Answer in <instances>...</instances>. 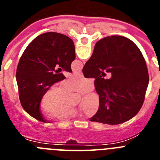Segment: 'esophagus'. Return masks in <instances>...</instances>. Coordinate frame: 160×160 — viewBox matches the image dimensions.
I'll return each mask as SVG.
<instances>
[{"instance_id": "1", "label": "esophagus", "mask_w": 160, "mask_h": 160, "mask_svg": "<svg viewBox=\"0 0 160 160\" xmlns=\"http://www.w3.org/2000/svg\"><path fill=\"white\" fill-rule=\"evenodd\" d=\"M76 74H78V75H80V76H82L83 74H82V72L81 71V70H80V71H78V72H76Z\"/></svg>"}]
</instances>
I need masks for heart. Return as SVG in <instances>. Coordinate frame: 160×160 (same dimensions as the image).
<instances>
[{
	"label": "heart",
	"instance_id": "heart-1",
	"mask_svg": "<svg viewBox=\"0 0 160 160\" xmlns=\"http://www.w3.org/2000/svg\"><path fill=\"white\" fill-rule=\"evenodd\" d=\"M93 87L90 79L77 75L64 82L62 88L60 85L55 84L47 89L41 100L42 111L50 114V116L58 119L75 118L82 114H95L99 108V97L96 93L90 92L82 97L80 106L72 104L73 92L84 93Z\"/></svg>",
	"mask_w": 160,
	"mask_h": 160
}]
</instances>
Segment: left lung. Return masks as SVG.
Returning <instances> with one entry per match:
<instances>
[{
	"label": "left lung",
	"instance_id": "8db88e82",
	"mask_svg": "<svg viewBox=\"0 0 160 160\" xmlns=\"http://www.w3.org/2000/svg\"><path fill=\"white\" fill-rule=\"evenodd\" d=\"M75 59L72 39L58 32H45L29 44L20 58L16 73L21 104L26 112L41 122H49L40 111L44 93L52 85L66 78L61 68L71 73ZM60 67L55 70L56 66Z\"/></svg>",
	"mask_w": 160,
	"mask_h": 160
}]
</instances>
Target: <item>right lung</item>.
Masks as SVG:
<instances>
[{"instance_id": "obj_1", "label": "right lung", "mask_w": 160, "mask_h": 160, "mask_svg": "<svg viewBox=\"0 0 160 160\" xmlns=\"http://www.w3.org/2000/svg\"><path fill=\"white\" fill-rule=\"evenodd\" d=\"M103 70L110 74L102 77ZM94 80L100 105L92 122L117 125L135 116L143 104L149 82L148 67L140 49L122 36L106 37L95 44L82 69Z\"/></svg>"}]
</instances>
